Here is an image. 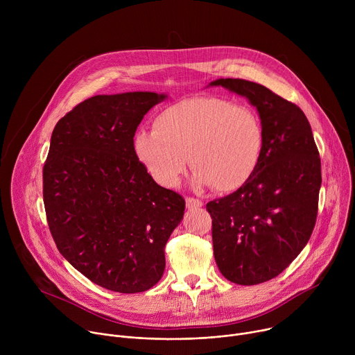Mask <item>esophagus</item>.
I'll return each mask as SVG.
<instances>
[{
	"label": "esophagus",
	"mask_w": 355,
	"mask_h": 355,
	"mask_svg": "<svg viewBox=\"0 0 355 355\" xmlns=\"http://www.w3.org/2000/svg\"><path fill=\"white\" fill-rule=\"evenodd\" d=\"M185 204H187L188 209H198L204 205V202H202L200 199H196V198H187Z\"/></svg>",
	"instance_id": "1"
}]
</instances>
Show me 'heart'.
<instances>
[{
    "label": "heart",
    "instance_id": "obj_1",
    "mask_svg": "<svg viewBox=\"0 0 355 355\" xmlns=\"http://www.w3.org/2000/svg\"><path fill=\"white\" fill-rule=\"evenodd\" d=\"M264 141V128L254 110L222 98L196 96L164 108L155 118L153 130L137 129L133 150L163 187H177L189 163L196 170L195 185L230 192L256 173Z\"/></svg>",
    "mask_w": 355,
    "mask_h": 355
}]
</instances>
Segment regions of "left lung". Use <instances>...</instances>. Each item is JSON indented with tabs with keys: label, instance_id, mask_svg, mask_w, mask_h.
<instances>
[{
	"label": "left lung",
	"instance_id": "8db88e82",
	"mask_svg": "<svg viewBox=\"0 0 355 355\" xmlns=\"http://www.w3.org/2000/svg\"><path fill=\"white\" fill-rule=\"evenodd\" d=\"M209 85L245 96L264 128L256 173L233 193L207 204L222 275L256 285L279 275L311 239L322 185L319 150L303 111L267 87L241 78Z\"/></svg>",
	"mask_w": 355,
	"mask_h": 355
}]
</instances>
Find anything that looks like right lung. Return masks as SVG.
<instances>
[{
    "label": "right lung",
    "mask_w": 355,
    "mask_h": 355,
    "mask_svg": "<svg viewBox=\"0 0 355 355\" xmlns=\"http://www.w3.org/2000/svg\"><path fill=\"white\" fill-rule=\"evenodd\" d=\"M166 98L147 91L91 96L50 139L43 167L50 233L77 271L114 292H143L160 281L166 243L182 220L184 198L151 178L133 150L143 116Z\"/></svg>",
    "instance_id": "1"
}]
</instances>
